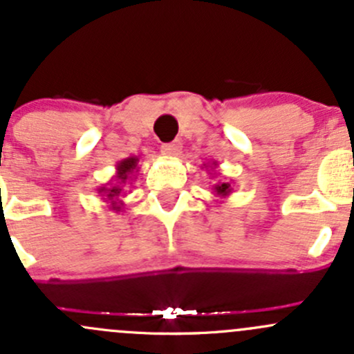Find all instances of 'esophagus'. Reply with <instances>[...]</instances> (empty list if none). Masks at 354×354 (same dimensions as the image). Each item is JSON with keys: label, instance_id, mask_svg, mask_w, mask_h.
<instances>
[{"label": "esophagus", "instance_id": "esophagus-1", "mask_svg": "<svg viewBox=\"0 0 354 354\" xmlns=\"http://www.w3.org/2000/svg\"><path fill=\"white\" fill-rule=\"evenodd\" d=\"M161 152L166 156V158H176V156H180L181 152V142H171V144H165V146L161 147Z\"/></svg>", "mask_w": 354, "mask_h": 354}]
</instances>
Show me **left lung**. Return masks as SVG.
<instances>
[{
    "instance_id": "obj_1",
    "label": "left lung",
    "mask_w": 354,
    "mask_h": 354,
    "mask_svg": "<svg viewBox=\"0 0 354 354\" xmlns=\"http://www.w3.org/2000/svg\"><path fill=\"white\" fill-rule=\"evenodd\" d=\"M203 167H205V169L208 171V174H212V178L214 176H217V167H218V165L217 162H210V165H203ZM212 189H214V195L217 196L218 200H225L227 196L230 195V193L234 192V188H232V181H225V180H218L217 183L215 185H212Z\"/></svg>"
}]
</instances>
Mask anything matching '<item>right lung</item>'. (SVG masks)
Instances as JSON below:
<instances>
[{
  "instance_id": "add662e5",
  "label": "right lung",
  "mask_w": 354,
  "mask_h": 354,
  "mask_svg": "<svg viewBox=\"0 0 354 354\" xmlns=\"http://www.w3.org/2000/svg\"><path fill=\"white\" fill-rule=\"evenodd\" d=\"M115 176L111 178L106 185L98 188L100 196L102 200H105L109 203V208L113 212H120L124 208V200H120L124 196V187L132 181V178L136 176V173L139 171V158L137 156H130V158L122 159L115 166Z\"/></svg>"
}]
</instances>
